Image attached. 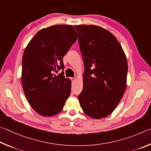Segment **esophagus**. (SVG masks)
Masks as SVG:
<instances>
[{
    "label": "esophagus",
    "mask_w": 151,
    "mask_h": 151,
    "mask_svg": "<svg viewBox=\"0 0 151 151\" xmlns=\"http://www.w3.org/2000/svg\"><path fill=\"white\" fill-rule=\"evenodd\" d=\"M71 81H72V82H73V81H75L76 80V78H71Z\"/></svg>",
    "instance_id": "1"
}]
</instances>
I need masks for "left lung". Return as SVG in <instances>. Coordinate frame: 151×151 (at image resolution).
Returning a JSON list of instances; mask_svg holds the SVG:
<instances>
[{
	"instance_id": "1",
	"label": "left lung",
	"mask_w": 151,
	"mask_h": 151,
	"mask_svg": "<svg viewBox=\"0 0 151 151\" xmlns=\"http://www.w3.org/2000/svg\"><path fill=\"white\" fill-rule=\"evenodd\" d=\"M85 65L83 90L78 99L83 111L92 119L109 115L127 87L128 63L115 36L96 25H76Z\"/></svg>"
}]
</instances>
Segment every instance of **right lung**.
Listing matches in <instances>:
<instances>
[{"label": "right lung", "instance_id": "right-lung-1", "mask_svg": "<svg viewBox=\"0 0 151 151\" xmlns=\"http://www.w3.org/2000/svg\"><path fill=\"white\" fill-rule=\"evenodd\" d=\"M78 38L71 25L57 24L39 30L22 56V83L32 109L44 117L62 111L71 92L70 79L65 78L63 58Z\"/></svg>", "mask_w": 151, "mask_h": 151}]
</instances>
